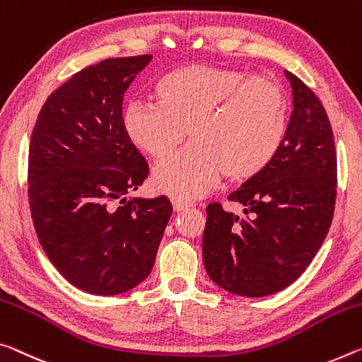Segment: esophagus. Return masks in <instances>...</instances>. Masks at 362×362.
Returning <instances> with one entry per match:
<instances>
[{
  "label": "esophagus",
  "mask_w": 362,
  "mask_h": 362,
  "mask_svg": "<svg viewBox=\"0 0 362 362\" xmlns=\"http://www.w3.org/2000/svg\"><path fill=\"white\" fill-rule=\"evenodd\" d=\"M172 206H174V209L179 212V211H183V209H188L192 206L190 202H185V199L182 198H172Z\"/></svg>",
  "instance_id": "1"
}]
</instances>
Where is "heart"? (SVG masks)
I'll return each instance as SVG.
<instances>
[{
    "label": "heart",
    "mask_w": 362,
    "mask_h": 362,
    "mask_svg": "<svg viewBox=\"0 0 362 362\" xmlns=\"http://www.w3.org/2000/svg\"><path fill=\"white\" fill-rule=\"evenodd\" d=\"M154 105L135 101L124 111V130L154 160L170 158L190 132L194 141L158 165L159 192L193 199L219 182H248L271 165L288 132V103L274 80L238 69L188 64L158 80Z\"/></svg>",
    "instance_id": "heart-1"
}]
</instances>
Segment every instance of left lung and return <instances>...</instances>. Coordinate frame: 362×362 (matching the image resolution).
Segmentation results:
<instances>
[{"mask_svg": "<svg viewBox=\"0 0 362 362\" xmlns=\"http://www.w3.org/2000/svg\"><path fill=\"white\" fill-rule=\"evenodd\" d=\"M293 111L286 139L269 168L228 202L245 217L206 208L203 261L212 282L238 296L259 298L293 284L329 232L337 198V151L329 117L311 88L286 71Z\"/></svg>", "mask_w": 362, "mask_h": 362, "instance_id": "8db88e82", "label": "left lung"}]
</instances>
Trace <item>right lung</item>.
Masks as SVG:
<instances>
[{"mask_svg": "<svg viewBox=\"0 0 362 362\" xmlns=\"http://www.w3.org/2000/svg\"><path fill=\"white\" fill-rule=\"evenodd\" d=\"M151 54L109 57L56 88L28 148V204L40 245L67 282L119 295L150 275L170 219L165 197L127 194L150 168L124 130V93Z\"/></svg>", "mask_w": 362, "mask_h": 362, "instance_id": "add662e5", "label": "right lung"}]
</instances>
